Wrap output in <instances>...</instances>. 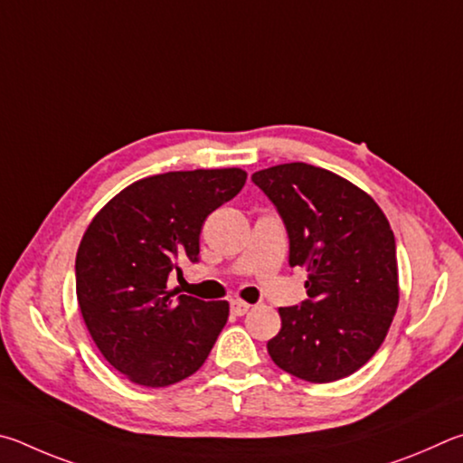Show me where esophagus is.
<instances>
[{
  "label": "esophagus",
  "mask_w": 463,
  "mask_h": 463,
  "mask_svg": "<svg viewBox=\"0 0 463 463\" xmlns=\"http://www.w3.org/2000/svg\"><path fill=\"white\" fill-rule=\"evenodd\" d=\"M232 313L238 315V317H241V315H246L250 311V305L246 301H240V298H236V301H232Z\"/></svg>",
  "instance_id": "esophagus-1"
}]
</instances>
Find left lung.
I'll return each instance as SVG.
<instances>
[{
  "instance_id": "left-lung-1",
  "label": "left lung",
  "mask_w": 463,
  "mask_h": 463,
  "mask_svg": "<svg viewBox=\"0 0 463 463\" xmlns=\"http://www.w3.org/2000/svg\"><path fill=\"white\" fill-rule=\"evenodd\" d=\"M252 181L287 225L288 264L309 272V301L279 309L272 362L315 384L354 374L383 345L399 307L396 244L384 211L360 186L305 162L258 170Z\"/></svg>"
}]
</instances>
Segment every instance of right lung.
<instances>
[{"mask_svg": "<svg viewBox=\"0 0 463 463\" xmlns=\"http://www.w3.org/2000/svg\"><path fill=\"white\" fill-rule=\"evenodd\" d=\"M241 168L176 170L128 184L87 225L77 250V301L97 350L129 383L162 388L194 374L223 329L230 303L166 290L197 262L201 227L236 197Z\"/></svg>", "mask_w": 463, "mask_h": 463, "instance_id": "1", "label": "right lung"}]
</instances>
